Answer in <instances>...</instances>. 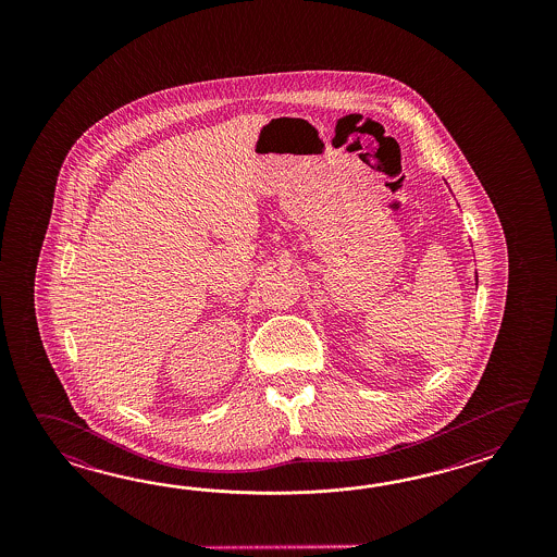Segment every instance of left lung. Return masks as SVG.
Returning a JSON list of instances; mask_svg holds the SVG:
<instances>
[{"instance_id": "8db88e82", "label": "left lung", "mask_w": 557, "mask_h": 557, "mask_svg": "<svg viewBox=\"0 0 557 557\" xmlns=\"http://www.w3.org/2000/svg\"><path fill=\"white\" fill-rule=\"evenodd\" d=\"M475 281H478V278H475Z\"/></svg>"}]
</instances>
